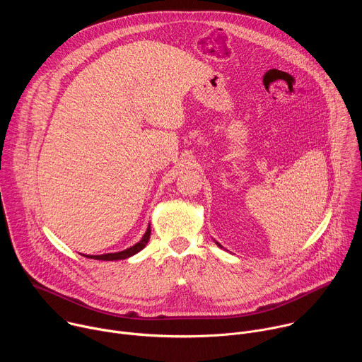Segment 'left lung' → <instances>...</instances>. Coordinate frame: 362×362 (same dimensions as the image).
I'll return each mask as SVG.
<instances>
[{
	"label": "left lung",
	"instance_id": "8db88e82",
	"mask_svg": "<svg viewBox=\"0 0 362 362\" xmlns=\"http://www.w3.org/2000/svg\"><path fill=\"white\" fill-rule=\"evenodd\" d=\"M216 243H218V242H216ZM218 245H219V243H218ZM219 246H221V245H219ZM221 247H222V246H221Z\"/></svg>",
	"mask_w": 362,
	"mask_h": 362
}]
</instances>
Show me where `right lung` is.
Masks as SVG:
<instances>
[{"instance_id": "right-lung-1", "label": "right lung", "mask_w": 362, "mask_h": 362, "mask_svg": "<svg viewBox=\"0 0 362 362\" xmlns=\"http://www.w3.org/2000/svg\"><path fill=\"white\" fill-rule=\"evenodd\" d=\"M150 239V226L147 228L146 233L143 235L141 240H139L136 245H133L129 249H124L122 252H116V253H105V255H84L86 257H91V259H97V261H120V259H126V257H130L133 255H136L137 252H140L148 242Z\"/></svg>"}]
</instances>
